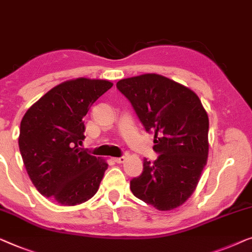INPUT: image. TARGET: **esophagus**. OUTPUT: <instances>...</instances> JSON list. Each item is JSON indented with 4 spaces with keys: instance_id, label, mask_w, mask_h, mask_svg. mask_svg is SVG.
<instances>
[{
    "instance_id": "obj_1",
    "label": "esophagus",
    "mask_w": 252,
    "mask_h": 252,
    "mask_svg": "<svg viewBox=\"0 0 252 252\" xmlns=\"http://www.w3.org/2000/svg\"><path fill=\"white\" fill-rule=\"evenodd\" d=\"M114 160H115V161L117 162V163H123V162L126 160V157L122 156V157H118V158H114Z\"/></svg>"
}]
</instances>
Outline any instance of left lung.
<instances>
[{"instance_id": "left-lung-1", "label": "left lung", "mask_w": 252, "mask_h": 252, "mask_svg": "<svg viewBox=\"0 0 252 252\" xmlns=\"http://www.w3.org/2000/svg\"><path fill=\"white\" fill-rule=\"evenodd\" d=\"M117 89L130 102L149 134L155 161L130 181L133 194L158 210L183 205L194 191L208 158L209 119L198 95L156 74L122 79Z\"/></svg>"}]
</instances>
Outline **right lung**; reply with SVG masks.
<instances>
[{
    "label": "right lung",
    "mask_w": 252,
    "mask_h": 252,
    "mask_svg": "<svg viewBox=\"0 0 252 252\" xmlns=\"http://www.w3.org/2000/svg\"><path fill=\"white\" fill-rule=\"evenodd\" d=\"M112 83L77 78L53 87L32 104L20 124L19 150L38 192L63 206L95 194L108 163L84 149V116Z\"/></svg>",
    "instance_id": "obj_1"
}]
</instances>
